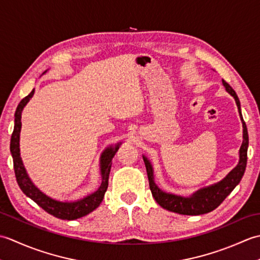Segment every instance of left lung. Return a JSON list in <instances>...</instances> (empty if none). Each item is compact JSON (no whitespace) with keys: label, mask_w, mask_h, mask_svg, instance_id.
Returning <instances> with one entry per match:
<instances>
[{"label":"left lung","mask_w":260,"mask_h":260,"mask_svg":"<svg viewBox=\"0 0 260 260\" xmlns=\"http://www.w3.org/2000/svg\"><path fill=\"white\" fill-rule=\"evenodd\" d=\"M222 84L225 88V90L235 98L240 115V119L242 121V128H244V132H242V133H244L242 134L244 141H242V144L239 150V163L223 180L218 182V183L202 187V189L198 190L190 197H181L176 194H171V193H167L159 189L155 184V182H154L152 164L148 161L146 156L143 155L152 196L155 199V201L159 206L169 210V211L185 215H199L211 212L212 210L218 208L220 204L222 203V201L230 194L231 191L235 189L236 185L239 183L241 178L244 176L247 165L248 143H249V141H248L247 126L244 121V118H242L240 102L236 91L231 88L228 82L222 80Z\"/></svg>","instance_id":"1"}]
</instances>
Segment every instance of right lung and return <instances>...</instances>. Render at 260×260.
I'll use <instances>...</instances> for the list:
<instances>
[{
  "label": "right lung",
  "mask_w": 260,
  "mask_h": 260,
  "mask_svg": "<svg viewBox=\"0 0 260 260\" xmlns=\"http://www.w3.org/2000/svg\"><path fill=\"white\" fill-rule=\"evenodd\" d=\"M46 73V71H45ZM43 73V74H45ZM35 89H33L29 95L24 97L20 104L18 105V108L15 110L14 115V129L12 136H11V143H10V151L13 157V167H14V173L16 182L20 186V189L24 194L30 198L31 200L35 201L39 207H41L45 211L52 214L53 217L62 219V220H75L87 215L93 211L96 208L99 207L102 203L105 192H106L108 187V179H109V172L110 168H112V159L115 156L116 152L119 148L121 143H118L115 146L107 147L102 153L101 156V174H102V184L98 187V190L95 191L91 194L87 196L85 198L80 199L74 202H61L54 199L48 197L42 191H40L38 187L33 184V182L27 175L23 163H22V158L20 156V132H21V114L23 110L25 105L29 103L32 98Z\"/></svg>",
  "instance_id": "add662e5"
}]
</instances>
